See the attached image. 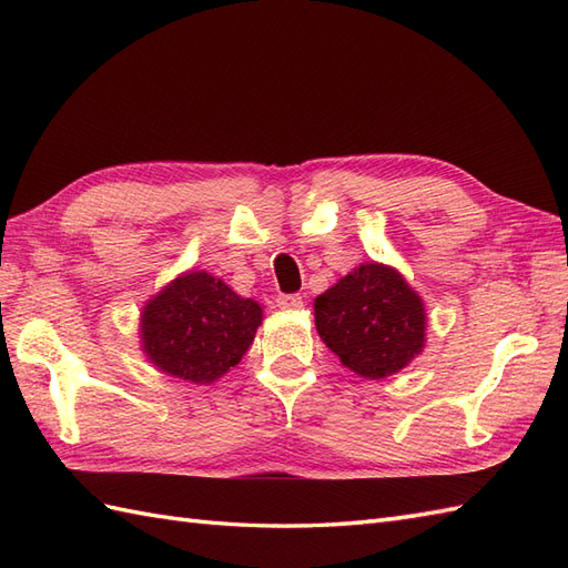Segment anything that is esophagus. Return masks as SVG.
Here are the masks:
<instances>
[{
    "mask_svg": "<svg viewBox=\"0 0 568 568\" xmlns=\"http://www.w3.org/2000/svg\"><path fill=\"white\" fill-rule=\"evenodd\" d=\"M278 307H283V310H300L302 307V297L300 295H278Z\"/></svg>",
    "mask_w": 568,
    "mask_h": 568,
    "instance_id": "1",
    "label": "esophagus"
}]
</instances>
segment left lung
Wrapping results in <instances>:
<instances>
[{"label":"left lung","mask_w":568,"mask_h":568,"mask_svg":"<svg viewBox=\"0 0 568 568\" xmlns=\"http://www.w3.org/2000/svg\"><path fill=\"white\" fill-rule=\"evenodd\" d=\"M314 322L324 344L361 377L399 373L424 348V302L379 263H365L316 297Z\"/></svg>","instance_id":"1"}]
</instances>
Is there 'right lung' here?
Here are the masks:
<instances>
[{
    "label": "right lung",
    "mask_w": 568,
    "mask_h": 568,
    "mask_svg": "<svg viewBox=\"0 0 568 568\" xmlns=\"http://www.w3.org/2000/svg\"><path fill=\"white\" fill-rule=\"evenodd\" d=\"M261 324V307L213 275L186 273L142 312V344L166 375L213 382L242 361Z\"/></svg>",
    "instance_id": "obj_1"
}]
</instances>
